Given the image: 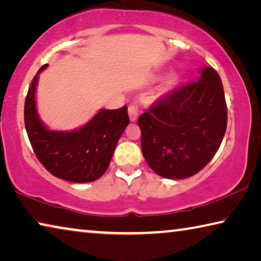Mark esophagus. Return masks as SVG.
Returning <instances> with one entry per match:
<instances>
[{
  "instance_id": "obj_1",
  "label": "esophagus",
  "mask_w": 261,
  "mask_h": 261,
  "mask_svg": "<svg viewBox=\"0 0 261 261\" xmlns=\"http://www.w3.org/2000/svg\"><path fill=\"white\" fill-rule=\"evenodd\" d=\"M128 114H129V119L132 122H135L136 120H138L139 111H138V109H136V106L129 105V108H128Z\"/></svg>"
}]
</instances>
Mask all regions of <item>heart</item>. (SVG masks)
<instances>
[{"mask_svg": "<svg viewBox=\"0 0 261 261\" xmlns=\"http://www.w3.org/2000/svg\"><path fill=\"white\" fill-rule=\"evenodd\" d=\"M179 82V77L176 72H171L168 76H166L164 82H163V91L165 92H170L172 91L174 88L177 87V84Z\"/></svg>", "mask_w": 261, "mask_h": 261, "instance_id": "b5f03b06", "label": "heart"}]
</instances>
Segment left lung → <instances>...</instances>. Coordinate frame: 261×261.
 Returning <instances> with one entry per match:
<instances>
[{
    "mask_svg": "<svg viewBox=\"0 0 261 261\" xmlns=\"http://www.w3.org/2000/svg\"><path fill=\"white\" fill-rule=\"evenodd\" d=\"M199 71V81L162 98L139 118L144 160L161 177L194 176L224 138L228 110L221 77L212 67Z\"/></svg>",
    "mask_w": 261,
    "mask_h": 261,
    "instance_id": "8db88e82",
    "label": "left lung"
}]
</instances>
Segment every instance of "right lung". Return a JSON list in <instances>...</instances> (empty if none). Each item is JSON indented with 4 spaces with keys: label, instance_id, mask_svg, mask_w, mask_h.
<instances>
[{
    "label": "right lung",
    "instance_id": "add662e5",
    "mask_svg": "<svg viewBox=\"0 0 261 261\" xmlns=\"http://www.w3.org/2000/svg\"><path fill=\"white\" fill-rule=\"evenodd\" d=\"M47 66L38 70L25 99V128L33 151L55 177L72 182L95 181L108 170L118 141L129 123L127 106L101 109L77 129H49L41 121L36 101L39 74Z\"/></svg>",
    "mask_w": 261,
    "mask_h": 261
}]
</instances>
